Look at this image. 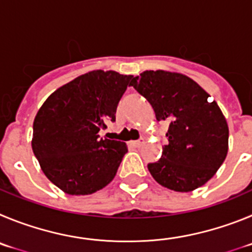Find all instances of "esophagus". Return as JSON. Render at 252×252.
Here are the masks:
<instances>
[{
  "mask_svg": "<svg viewBox=\"0 0 252 252\" xmlns=\"http://www.w3.org/2000/svg\"><path fill=\"white\" fill-rule=\"evenodd\" d=\"M143 143H144V139L133 140V142H130V146H133V147H135V148H138V147L143 146Z\"/></svg>",
  "mask_w": 252,
  "mask_h": 252,
  "instance_id": "esophagus-1",
  "label": "esophagus"
}]
</instances>
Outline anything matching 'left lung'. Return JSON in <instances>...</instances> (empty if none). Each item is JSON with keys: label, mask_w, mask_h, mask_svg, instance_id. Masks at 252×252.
Returning <instances> with one entry per match:
<instances>
[{"label": "left lung", "mask_w": 252, "mask_h": 252, "mask_svg": "<svg viewBox=\"0 0 252 252\" xmlns=\"http://www.w3.org/2000/svg\"><path fill=\"white\" fill-rule=\"evenodd\" d=\"M130 85L149 101L157 121L169 122L162 158L148 164L152 177L176 192L208 182L228 151V126L216 101L180 72L146 70Z\"/></svg>", "instance_id": "left-lung-1"}]
</instances>
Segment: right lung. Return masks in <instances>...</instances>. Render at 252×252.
I'll return each instance as SVG.
<instances>
[{
	"label": "right lung",
	"instance_id": "right-lung-1",
	"mask_svg": "<svg viewBox=\"0 0 252 252\" xmlns=\"http://www.w3.org/2000/svg\"><path fill=\"white\" fill-rule=\"evenodd\" d=\"M133 75L93 70L50 95L33 121L31 146L45 176L72 196L109 185L128 152L119 140L99 138L115 121L122 95Z\"/></svg>",
	"mask_w": 252,
	"mask_h": 252
}]
</instances>
